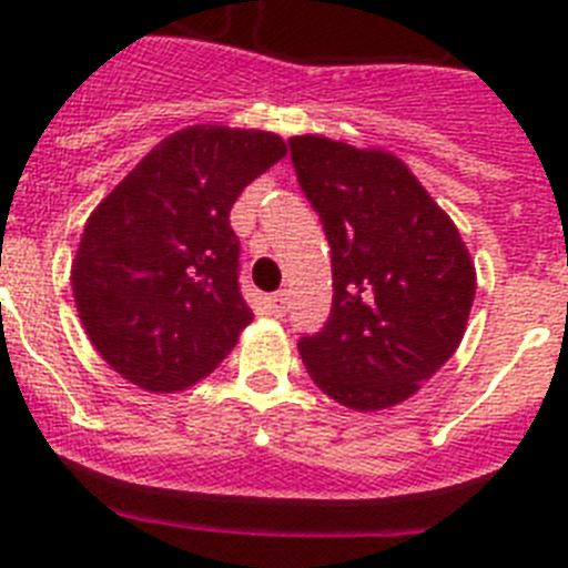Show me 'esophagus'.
Instances as JSON below:
<instances>
[{
  "instance_id": "1",
  "label": "esophagus",
  "mask_w": 568,
  "mask_h": 568,
  "mask_svg": "<svg viewBox=\"0 0 568 568\" xmlns=\"http://www.w3.org/2000/svg\"><path fill=\"white\" fill-rule=\"evenodd\" d=\"M270 310H273V315H284L287 313V295L284 293H273L270 295Z\"/></svg>"
}]
</instances>
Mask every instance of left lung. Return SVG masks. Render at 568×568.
<instances>
[{
    "mask_svg": "<svg viewBox=\"0 0 568 568\" xmlns=\"http://www.w3.org/2000/svg\"><path fill=\"white\" fill-rule=\"evenodd\" d=\"M290 155L333 253V310L298 341L321 393L369 413L420 389L464 338L475 264L453 219L400 159L324 135Z\"/></svg>",
    "mask_w": 568,
    "mask_h": 568,
    "instance_id": "obj_1",
    "label": "left lung"
}]
</instances>
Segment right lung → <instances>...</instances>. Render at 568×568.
I'll return each mask as SVG.
<instances>
[{
  "label": "right lung",
  "instance_id": "add662e5",
  "mask_svg": "<svg viewBox=\"0 0 568 568\" xmlns=\"http://www.w3.org/2000/svg\"><path fill=\"white\" fill-rule=\"evenodd\" d=\"M284 155L275 133L193 124L155 144L90 213L73 298L90 344L130 384L187 389L253 321L230 210Z\"/></svg>",
  "mask_w": 568,
  "mask_h": 568
}]
</instances>
